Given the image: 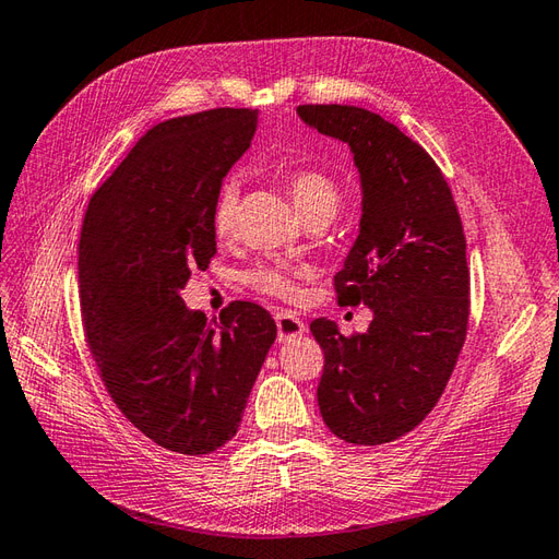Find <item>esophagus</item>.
Listing matches in <instances>:
<instances>
[{"label":"esophagus","mask_w":559,"mask_h":559,"mask_svg":"<svg viewBox=\"0 0 559 559\" xmlns=\"http://www.w3.org/2000/svg\"><path fill=\"white\" fill-rule=\"evenodd\" d=\"M275 322H277V340L280 342H287V340H294L299 337V334L306 332V322L301 318H296L294 313L289 311H282L275 316Z\"/></svg>","instance_id":"1"}]
</instances>
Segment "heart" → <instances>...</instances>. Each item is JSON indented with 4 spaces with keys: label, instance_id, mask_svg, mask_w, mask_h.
I'll return each instance as SVG.
<instances>
[{
    "label": "heart",
    "instance_id": "1",
    "mask_svg": "<svg viewBox=\"0 0 559 559\" xmlns=\"http://www.w3.org/2000/svg\"><path fill=\"white\" fill-rule=\"evenodd\" d=\"M292 203L299 210L301 217L308 222L313 217H334L342 203V189L328 171L316 167L296 169L284 179ZM239 219V186L227 181L215 195L213 203V229L219 239L231 237L237 231ZM248 287H253L260 294L277 296V299L294 301L299 299V272L282 265H258L248 270L243 275Z\"/></svg>",
    "mask_w": 559,
    "mask_h": 559
}]
</instances>
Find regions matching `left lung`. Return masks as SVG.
Returning a JSON list of instances; mask_svg holds the SVG:
<instances>
[{"instance_id": "1", "label": "left lung", "mask_w": 559, "mask_h": 559, "mask_svg": "<svg viewBox=\"0 0 559 559\" xmlns=\"http://www.w3.org/2000/svg\"><path fill=\"white\" fill-rule=\"evenodd\" d=\"M308 127L349 143L361 175V231L334 275L342 306L373 320L344 334L311 322L325 354L318 406L334 436L382 444L406 436L438 404L468 328L466 237L440 167L376 111L299 105Z\"/></svg>"}]
</instances>
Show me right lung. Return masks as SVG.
<instances>
[{
  "label": "right lung",
  "instance_id": "1",
  "mask_svg": "<svg viewBox=\"0 0 559 559\" xmlns=\"http://www.w3.org/2000/svg\"><path fill=\"white\" fill-rule=\"evenodd\" d=\"M258 111L217 107L157 123L91 195L79 299L93 361L119 412L159 448L207 454L237 436L277 325L231 301L219 328L183 306L217 253L213 203Z\"/></svg>",
  "mask_w": 559,
  "mask_h": 559
}]
</instances>
